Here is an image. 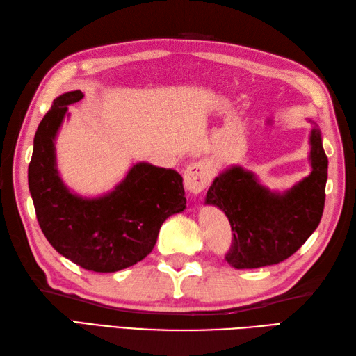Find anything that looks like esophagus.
Listing matches in <instances>:
<instances>
[{
  "label": "esophagus",
  "instance_id": "1",
  "mask_svg": "<svg viewBox=\"0 0 356 356\" xmlns=\"http://www.w3.org/2000/svg\"><path fill=\"white\" fill-rule=\"evenodd\" d=\"M211 171L207 163L193 162L186 166L184 172V184L185 188L193 194L202 193L209 185Z\"/></svg>",
  "mask_w": 356,
  "mask_h": 356
}]
</instances>
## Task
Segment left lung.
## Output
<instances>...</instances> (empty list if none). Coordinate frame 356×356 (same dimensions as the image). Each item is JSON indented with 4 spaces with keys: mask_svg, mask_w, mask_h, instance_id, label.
<instances>
[{
    "mask_svg": "<svg viewBox=\"0 0 356 356\" xmlns=\"http://www.w3.org/2000/svg\"><path fill=\"white\" fill-rule=\"evenodd\" d=\"M311 145L312 172L283 195L268 191L240 166L216 177L207 203L220 208L231 223V248L225 260L232 268L254 269L289 259L316 229L326 199L329 162L316 128Z\"/></svg>",
    "mask_w": 356,
    "mask_h": 356,
    "instance_id": "obj_1",
    "label": "left lung"
}]
</instances>
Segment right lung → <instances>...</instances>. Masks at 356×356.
<instances>
[{
	"mask_svg": "<svg viewBox=\"0 0 356 356\" xmlns=\"http://www.w3.org/2000/svg\"><path fill=\"white\" fill-rule=\"evenodd\" d=\"M82 97L81 90L64 93L45 113L33 139L29 190L41 231L59 254L88 270L116 272L145 259L162 223L185 209L184 180L172 170L138 163L108 195H73L58 176L53 140L67 105Z\"/></svg>",
	"mask_w": 356,
	"mask_h": 356,
	"instance_id": "obj_1",
	"label": "right lung"
}]
</instances>
